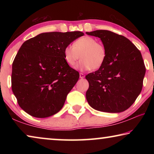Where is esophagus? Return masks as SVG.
<instances>
[{"label":"esophagus","instance_id":"1","mask_svg":"<svg viewBox=\"0 0 154 154\" xmlns=\"http://www.w3.org/2000/svg\"><path fill=\"white\" fill-rule=\"evenodd\" d=\"M79 77L81 78V79H83V78H84V77H85V75L83 74V73H82V72H81V73L79 74Z\"/></svg>","mask_w":154,"mask_h":154}]
</instances>
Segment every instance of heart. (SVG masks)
Here are the masks:
<instances>
[{
    "instance_id": "1",
    "label": "heart",
    "mask_w": 154,
    "mask_h": 154,
    "mask_svg": "<svg viewBox=\"0 0 154 154\" xmlns=\"http://www.w3.org/2000/svg\"><path fill=\"white\" fill-rule=\"evenodd\" d=\"M80 58L82 60L77 66L81 71L98 69L103 66L106 58V50L103 44L91 36H83L75 41L72 45L64 49V59L70 66H74Z\"/></svg>"
}]
</instances>
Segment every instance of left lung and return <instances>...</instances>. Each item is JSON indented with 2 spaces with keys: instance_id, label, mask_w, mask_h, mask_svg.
I'll list each match as a JSON object with an SVG mask.
<instances>
[{
  "instance_id": "left-lung-1",
  "label": "left lung",
  "mask_w": 154,
  "mask_h": 154,
  "mask_svg": "<svg viewBox=\"0 0 154 154\" xmlns=\"http://www.w3.org/2000/svg\"><path fill=\"white\" fill-rule=\"evenodd\" d=\"M86 34L100 38L106 50L105 63L85 76L86 99L91 107L120 113L134 103L143 88L145 66L140 51L124 36L105 30Z\"/></svg>"
}]
</instances>
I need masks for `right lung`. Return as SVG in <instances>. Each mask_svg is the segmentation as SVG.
Returning a JSON list of instances; mask_svg holds the SVG:
<instances>
[{"label": "right lung", "mask_w": 154, "mask_h": 154, "mask_svg": "<svg viewBox=\"0 0 154 154\" xmlns=\"http://www.w3.org/2000/svg\"><path fill=\"white\" fill-rule=\"evenodd\" d=\"M84 34L44 32L26 41L13 62L11 88L21 108L35 118L58 113L79 78L68 65L64 49Z\"/></svg>", "instance_id": "1"}]
</instances>
